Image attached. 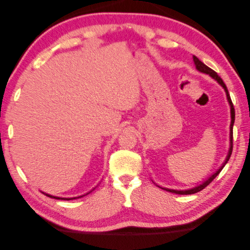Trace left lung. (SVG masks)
Returning a JSON list of instances; mask_svg holds the SVG:
<instances>
[{"instance_id":"1","label":"left lung","mask_w":250,"mask_h":250,"mask_svg":"<svg viewBox=\"0 0 250 250\" xmlns=\"http://www.w3.org/2000/svg\"><path fill=\"white\" fill-rule=\"evenodd\" d=\"M193 60H194V63H195V65H196V69H197V70H198L199 72H201V73L209 75V76H210L211 78H214V79L219 83V84H220V85L224 88V90H225L226 97H228L229 103V105H230V113H231V122H230V130H229V131H230V133H229L230 147H229V154H228V156H226L225 162L223 163V165L216 171V173L213 174V175H211L210 177H208L206 181H203V183H202L201 185H199V186H197V187H195V188H188V190H183V191H177V190H172V188H162L163 190H165V191H168V192H171V193H175V194H179V195L195 194V193H197V192H200L201 190H203L204 188L208 187V186L211 183V181H213V180L216 178V176L218 175V174L221 172V170L224 168V166L226 165V163L229 162V157H230V155H231V152H232V126H233V123H234V108H233V104H232L231 99H230V96H229V94L228 87H226V85H225V83L223 82V80L220 78V76H219V75H218L214 70H211L210 67H208V65L204 64L202 62H200V60H199L197 57H196V56H193Z\"/></svg>"}]
</instances>
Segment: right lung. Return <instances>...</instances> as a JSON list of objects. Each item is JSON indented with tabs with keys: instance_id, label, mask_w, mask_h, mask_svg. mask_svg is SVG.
<instances>
[{
	"instance_id": "1",
	"label": "right lung",
	"mask_w": 250,
	"mask_h": 250,
	"mask_svg": "<svg viewBox=\"0 0 250 250\" xmlns=\"http://www.w3.org/2000/svg\"><path fill=\"white\" fill-rule=\"evenodd\" d=\"M92 192V191H90ZM88 194V193H87ZM48 197H51V198H55V199H63V200H72V199H76V198H80L82 197V196H79V197H74V198H60V197H55V196H52V195H49V194H46ZM84 196V195H83Z\"/></svg>"
}]
</instances>
